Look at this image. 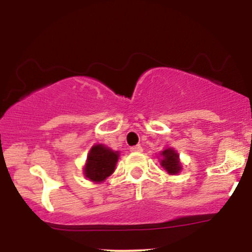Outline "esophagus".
Here are the masks:
<instances>
[{"mask_svg":"<svg viewBox=\"0 0 252 252\" xmlns=\"http://www.w3.org/2000/svg\"><path fill=\"white\" fill-rule=\"evenodd\" d=\"M130 152H134V153H140L142 152V147L140 146V144H137V146H134L130 148Z\"/></svg>","mask_w":252,"mask_h":252,"instance_id":"1","label":"esophagus"}]
</instances>
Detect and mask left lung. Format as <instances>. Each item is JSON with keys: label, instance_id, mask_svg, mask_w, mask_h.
I'll return each mask as SVG.
<instances>
[{"label": "left lung", "instance_id": "1", "mask_svg": "<svg viewBox=\"0 0 252 252\" xmlns=\"http://www.w3.org/2000/svg\"><path fill=\"white\" fill-rule=\"evenodd\" d=\"M163 160H161V164L169 174H178L181 170V164L179 162V155L175 150L166 149L162 152Z\"/></svg>", "mask_w": 252, "mask_h": 252}]
</instances>
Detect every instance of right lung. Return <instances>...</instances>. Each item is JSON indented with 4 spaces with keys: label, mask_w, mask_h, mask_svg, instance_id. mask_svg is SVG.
<instances>
[{
    "label": "right lung",
    "mask_w": 252,
    "mask_h": 252,
    "mask_svg": "<svg viewBox=\"0 0 252 252\" xmlns=\"http://www.w3.org/2000/svg\"><path fill=\"white\" fill-rule=\"evenodd\" d=\"M118 160V153L106 148L103 144H96L90 150L84 174L94 182H102L114 173Z\"/></svg>",
    "instance_id": "obj_1"
}]
</instances>
